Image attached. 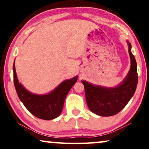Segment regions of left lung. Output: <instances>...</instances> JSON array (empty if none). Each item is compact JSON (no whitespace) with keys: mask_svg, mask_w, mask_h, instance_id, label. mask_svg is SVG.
<instances>
[{"mask_svg":"<svg viewBox=\"0 0 149 149\" xmlns=\"http://www.w3.org/2000/svg\"><path fill=\"white\" fill-rule=\"evenodd\" d=\"M128 52L131 60L130 70L121 83L115 87H105L94 85L82 81L85 87V98L88 107L93 113L100 116L116 115L128 104L134 94L138 83L137 64L131 52L130 43Z\"/></svg>","mask_w":149,"mask_h":149,"instance_id":"left-lung-1","label":"left lung"}]
</instances>
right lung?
Segmentation results:
<instances>
[{"mask_svg":"<svg viewBox=\"0 0 149 149\" xmlns=\"http://www.w3.org/2000/svg\"><path fill=\"white\" fill-rule=\"evenodd\" d=\"M13 79L17 95L27 110L40 119L50 120L58 117L61 113L66 97L78 77L63 81L52 91L46 95L33 94L25 89L17 79L15 62Z\"/></svg>","mask_w":149,"mask_h":149,"instance_id":"obj_1","label":"right lung"}]
</instances>
